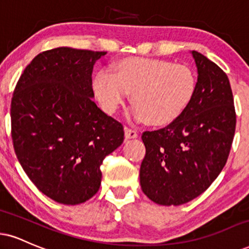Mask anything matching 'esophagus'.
I'll return each mask as SVG.
<instances>
[{
    "label": "esophagus",
    "instance_id": "obj_1",
    "mask_svg": "<svg viewBox=\"0 0 249 249\" xmlns=\"http://www.w3.org/2000/svg\"><path fill=\"white\" fill-rule=\"evenodd\" d=\"M124 132H125V139H136L138 137V132L134 130H131L128 127H124Z\"/></svg>",
    "mask_w": 249,
    "mask_h": 249
}]
</instances>
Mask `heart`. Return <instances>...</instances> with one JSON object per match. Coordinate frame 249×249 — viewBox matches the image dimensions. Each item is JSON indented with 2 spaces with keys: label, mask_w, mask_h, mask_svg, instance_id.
Returning a JSON list of instances; mask_svg holds the SVG:
<instances>
[{
  "label": "heart",
  "mask_w": 249,
  "mask_h": 249,
  "mask_svg": "<svg viewBox=\"0 0 249 249\" xmlns=\"http://www.w3.org/2000/svg\"><path fill=\"white\" fill-rule=\"evenodd\" d=\"M197 77L185 65L153 58H124L111 74L101 71L92 89L103 110L117 111L131 94V117L151 126H166L183 115L196 94Z\"/></svg>",
  "instance_id": "obj_1"
}]
</instances>
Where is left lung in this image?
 Wrapping results in <instances>:
<instances>
[{
    "instance_id": "8db88e82",
    "label": "left lung",
    "mask_w": 249,
    "mask_h": 249,
    "mask_svg": "<svg viewBox=\"0 0 249 249\" xmlns=\"http://www.w3.org/2000/svg\"><path fill=\"white\" fill-rule=\"evenodd\" d=\"M191 54L198 76L190 106L168 126L142 136L140 185L160 205H181L204 193L225 166L235 132L229 77L205 55Z\"/></svg>"
}]
</instances>
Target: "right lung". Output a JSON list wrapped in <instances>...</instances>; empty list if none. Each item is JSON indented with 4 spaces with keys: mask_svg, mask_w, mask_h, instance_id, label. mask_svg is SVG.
<instances>
[{
    "mask_svg": "<svg viewBox=\"0 0 249 249\" xmlns=\"http://www.w3.org/2000/svg\"><path fill=\"white\" fill-rule=\"evenodd\" d=\"M106 54L71 47L45 51L15 88V153L36 187L61 204L91 198L100 189L104 158L124 142L123 125L92 101V68Z\"/></svg>",
    "mask_w": 249,
    "mask_h": 249,
    "instance_id": "obj_1",
    "label": "right lung"
}]
</instances>
